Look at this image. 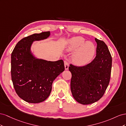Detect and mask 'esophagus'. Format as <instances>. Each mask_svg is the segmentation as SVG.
Here are the masks:
<instances>
[{"mask_svg": "<svg viewBox=\"0 0 126 126\" xmlns=\"http://www.w3.org/2000/svg\"><path fill=\"white\" fill-rule=\"evenodd\" d=\"M64 66H65V70H68V69H69V63L67 61H64Z\"/></svg>", "mask_w": 126, "mask_h": 126, "instance_id": "1", "label": "esophagus"}]
</instances>
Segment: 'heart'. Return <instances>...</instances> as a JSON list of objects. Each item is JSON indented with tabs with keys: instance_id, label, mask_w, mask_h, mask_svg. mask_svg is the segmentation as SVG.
<instances>
[{
	"instance_id": "obj_1",
	"label": "heart",
	"mask_w": 126,
	"mask_h": 126,
	"mask_svg": "<svg viewBox=\"0 0 126 126\" xmlns=\"http://www.w3.org/2000/svg\"><path fill=\"white\" fill-rule=\"evenodd\" d=\"M77 49L73 59L78 65H83L90 63L95 55V45L92 42H85V39L81 36L74 37L68 42L66 47L67 51L72 52Z\"/></svg>"
}]
</instances>
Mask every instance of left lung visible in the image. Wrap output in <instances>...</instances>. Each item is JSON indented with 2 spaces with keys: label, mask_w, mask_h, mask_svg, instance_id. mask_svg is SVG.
<instances>
[{
  "label": "left lung",
  "mask_w": 126,
  "mask_h": 126,
  "mask_svg": "<svg viewBox=\"0 0 126 126\" xmlns=\"http://www.w3.org/2000/svg\"><path fill=\"white\" fill-rule=\"evenodd\" d=\"M96 56L92 62L83 66L70 64L72 74L71 90L76 101L82 105H89L102 98L109 85L112 57L103 41L95 38Z\"/></svg>",
  "instance_id": "8db88e82"
}]
</instances>
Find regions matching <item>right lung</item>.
<instances>
[{"label":"right lung","instance_id":"right-lung-1","mask_svg":"<svg viewBox=\"0 0 126 126\" xmlns=\"http://www.w3.org/2000/svg\"><path fill=\"white\" fill-rule=\"evenodd\" d=\"M50 32L34 34L17 43L11 55L12 80L15 91L28 103L44 101L51 93L52 83L64 71L62 60L55 62L36 57L31 51L35 41L47 38Z\"/></svg>","mask_w":126,"mask_h":126}]
</instances>
